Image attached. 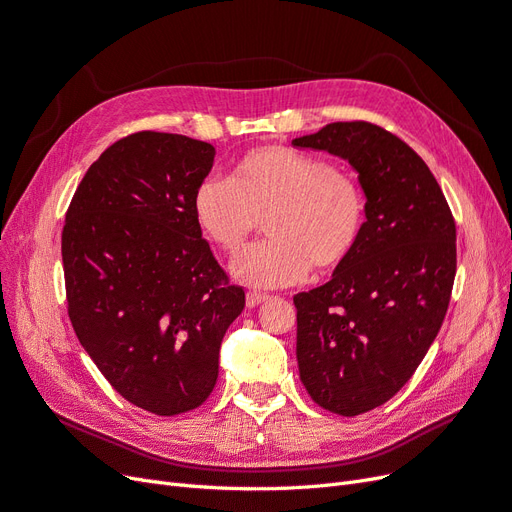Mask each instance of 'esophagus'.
<instances>
[{
    "instance_id": "esophagus-1",
    "label": "esophagus",
    "mask_w": 512,
    "mask_h": 512,
    "mask_svg": "<svg viewBox=\"0 0 512 512\" xmlns=\"http://www.w3.org/2000/svg\"><path fill=\"white\" fill-rule=\"evenodd\" d=\"M269 296L267 294H258V292H248V296H245V304H248V309H254V306L262 304L264 300H267Z\"/></svg>"
}]
</instances>
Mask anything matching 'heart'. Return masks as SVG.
Wrapping results in <instances>:
<instances>
[{
	"label": "heart",
	"mask_w": 512,
	"mask_h": 512,
	"mask_svg": "<svg viewBox=\"0 0 512 512\" xmlns=\"http://www.w3.org/2000/svg\"><path fill=\"white\" fill-rule=\"evenodd\" d=\"M201 231L235 258L262 220L267 241L233 267L252 288L273 290L302 281L315 267L334 271L355 250L365 199L359 182L313 155L285 147L245 153L231 172L203 178L193 195Z\"/></svg>",
	"instance_id": "obj_1"
}]
</instances>
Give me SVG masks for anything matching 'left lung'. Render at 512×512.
<instances>
[{"label": "left lung", "mask_w": 512, "mask_h": 512, "mask_svg": "<svg viewBox=\"0 0 512 512\" xmlns=\"http://www.w3.org/2000/svg\"><path fill=\"white\" fill-rule=\"evenodd\" d=\"M346 159L365 193L353 254L294 296L300 380L323 410L359 416L395 397L437 338L456 277V222L422 157L370 121L294 138Z\"/></svg>", "instance_id": "obj_1"}]
</instances>
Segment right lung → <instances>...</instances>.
<instances>
[{"label":"right lung","mask_w":512,"mask_h":512,"mask_svg":"<svg viewBox=\"0 0 512 512\" xmlns=\"http://www.w3.org/2000/svg\"><path fill=\"white\" fill-rule=\"evenodd\" d=\"M214 155L180 134L121 138L79 182L63 227L73 330L115 391L157 416L210 397L220 342L245 306L193 212Z\"/></svg>","instance_id":"1"}]
</instances>
